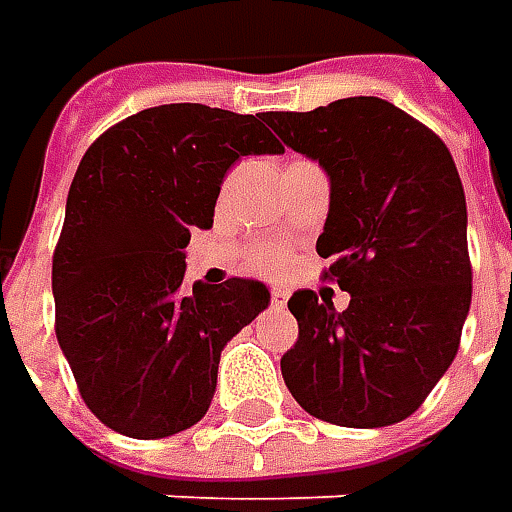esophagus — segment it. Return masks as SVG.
<instances>
[{
  "mask_svg": "<svg viewBox=\"0 0 512 512\" xmlns=\"http://www.w3.org/2000/svg\"><path fill=\"white\" fill-rule=\"evenodd\" d=\"M270 305L276 307V310H282V307L287 305V290L276 287V290H273V299H270Z\"/></svg>",
  "mask_w": 512,
  "mask_h": 512,
  "instance_id": "esophagus-1",
  "label": "esophagus"
}]
</instances>
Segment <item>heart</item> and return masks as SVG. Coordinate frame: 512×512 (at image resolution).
Returning <instances> with one entry per match:
<instances>
[{
	"label": "heart",
	"mask_w": 512,
	"mask_h": 512,
	"mask_svg": "<svg viewBox=\"0 0 512 512\" xmlns=\"http://www.w3.org/2000/svg\"><path fill=\"white\" fill-rule=\"evenodd\" d=\"M247 265H250V270H259V273H276V270L285 267V256L276 245H259L250 253Z\"/></svg>",
	"instance_id": "obj_1"
}]
</instances>
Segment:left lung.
Returning a JSON list of instances; mask_svg holds the SVG:
<instances>
[{"label": "left lung", "instance_id": "1", "mask_svg": "<svg viewBox=\"0 0 512 512\" xmlns=\"http://www.w3.org/2000/svg\"><path fill=\"white\" fill-rule=\"evenodd\" d=\"M287 148L330 176V213L316 253L347 310L319 293L290 296L299 339L282 376L310 416L387 427L416 413L456 359L470 310L467 205L450 150L379 96L327 108L262 113Z\"/></svg>", "mask_w": 512, "mask_h": 512}]
</instances>
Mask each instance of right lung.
Masks as SVG:
<instances>
[{
    "mask_svg": "<svg viewBox=\"0 0 512 512\" xmlns=\"http://www.w3.org/2000/svg\"><path fill=\"white\" fill-rule=\"evenodd\" d=\"M282 150L262 113L182 102L116 122L82 156L53 250L56 339L110 430L165 439L207 413L222 347L270 293L239 276L185 290V247L213 225L230 165Z\"/></svg>",
    "mask_w": 512,
    "mask_h": 512,
    "instance_id": "right-lung-1",
    "label": "right lung"
}]
</instances>
